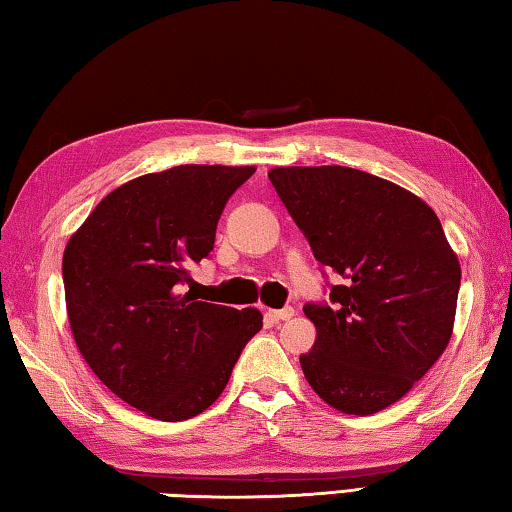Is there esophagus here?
Instances as JSON below:
<instances>
[{"label": "esophagus", "instance_id": "esophagus-1", "mask_svg": "<svg viewBox=\"0 0 512 512\" xmlns=\"http://www.w3.org/2000/svg\"><path fill=\"white\" fill-rule=\"evenodd\" d=\"M268 318L273 320V323H282V320H289L296 316V309L293 307H284V309H268Z\"/></svg>", "mask_w": 512, "mask_h": 512}]
</instances>
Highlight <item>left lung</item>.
<instances>
[{"instance_id": "obj_1", "label": "left lung", "mask_w": 512, "mask_h": 512, "mask_svg": "<svg viewBox=\"0 0 512 512\" xmlns=\"http://www.w3.org/2000/svg\"><path fill=\"white\" fill-rule=\"evenodd\" d=\"M268 178L320 264L339 275L307 302L316 343L309 386L350 415L411 391L452 339L461 264L436 212L406 189L350 167H277Z\"/></svg>"}]
</instances>
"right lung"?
Returning <instances> with one entry per match:
<instances>
[{
    "mask_svg": "<svg viewBox=\"0 0 512 512\" xmlns=\"http://www.w3.org/2000/svg\"><path fill=\"white\" fill-rule=\"evenodd\" d=\"M255 167L183 164L117 187L63 255L67 316L112 393L162 422L203 413L262 329L257 309L198 300L189 268L214 248L228 198Z\"/></svg>",
    "mask_w": 512,
    "mask_h": 512,
    "instance_id": "obj_1",
    "label": "right lung"
}]
</instances>
